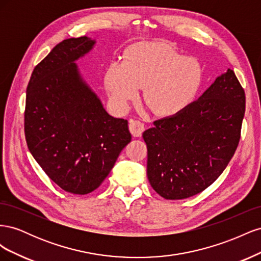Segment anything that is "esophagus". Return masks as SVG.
Instances as JSON below:
<instances>
[{"label":"esophagus","mask_w":261,"mask_h":261,"mask_svg":"<svg viewBox=\"0 0 261 261\" xmlns=\"http://www.w3.org/2000/svg\"><path fill=\"white\" fill-rule=\"evenodd\" d=\"M129 130L134 137H140L141 134H143V132L145 130V125L139 121L130 120L129 121Z\"/></svg>","instance_id":"1"}]
</instances>
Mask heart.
Here are the masks:
<instances>
[{
  "mask_svg": "<svg viewBox=\"0 0 261 261\" xmlns=\"http://www.w3.org/2000/svg\"><path fill=\"white\" fill-rule=\"evenodd\" d=\"M204 72L200 63L161 43L140 44L125 61L107 68L105 83L111 107L126 112L146 86L145 97L155 111L174 115L191 107L201 91Z\"/></svg>",
  "mask_w": 261,
  "mask_h": 261,
  "instance_id": "heart-1",
  "label": "heart"
}]
</instances>
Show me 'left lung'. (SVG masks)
Instances as JSON below:
<instances>
[{"label": "left lung", "instance_id": "8db88e82", "mask_svg": "<svg viewBox=\"0 0 261 261\" xmlns=\"http://www.w3.org/2000/svg\"><path fill=\"white\" fill-rule=\"evenodd\" d=\"M244 114L245 92L228 68L185 111L154 121L143 134L151 187L165 199L204 191L234 155Z\"/></svg>", "mask_w": 261, "mask_h": 261}]
</instances>
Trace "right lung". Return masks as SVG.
<instances>
[{
    "label": "right lung",
    "mask_w": 261,
    "mask_h": 261,
    "mask_svg": "<svg viewBox=\"0 0 261 261\" xmlns=\"http://www.w3.org/2000/svg\"><path fill=\"white\" fill-rule=\"evenodd\" d=\"M94 44L84 36L55 45L35 67L26 92L29 151L55 184L77 195L97 189L132 140L127 120L106 111L76 64Z\"/></svg>",
    "instance_id": "add662e5"
}]
</instances>
